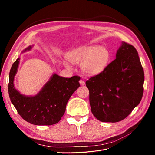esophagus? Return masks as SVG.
<instances>
[{"instance_id":"esophagus-1","label":"esophagus","mask_w":155,"mask_h":155,"mask_svg":"<svg viewBox=\"0 0 155 155\" xmlns=\"http://www.w3.org/2000/svg\"><path fill=\"white\" fill-rule=\"evenodd\" d=\"M79 83H80L81 85H85V81H83V80H79Z\"/></svg>"}]
</instances>
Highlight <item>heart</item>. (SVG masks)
Returning a JSON list of instances; mask_svg holds the SVG:
<instances>
[{"label": "heart", "mask_w": 155, "mask_h": 155, "mask_svg": "<svg viewBox=\"0 0 155 155\" xmlns=\"http://www.w3.org/2000/svg\"><path fill=\"white\" fill-rule=\"evenodd\" d=\"M67 59L74 64H81V69L84 74L95 76L107 67L109 53L107 50L99 46H82L70 51ZM63 63L67 68H72L67 60H63Z\"/></svg>", "instance_id": "obj_1"}]
</instances>
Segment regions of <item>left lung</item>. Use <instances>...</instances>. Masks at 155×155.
I'll list each match as a JSON object with an SVG mask.
<instances>
[{"label": "left lung", "instance_id": "8db88e82", "mask_svg": "<svg viewBox=\"0 0 155 155\" xmlns=\"http://www.w3.org/2000/svg\"><path fill=\"white\" fill-rule=\"evenodd\" d=\"M144 72L137 50L125 42L116 59L86 81L91 111L103 122L125 119L142 100Z\"/></svg>", "mask_w": 155, "mask_h": 155}]
</instances>
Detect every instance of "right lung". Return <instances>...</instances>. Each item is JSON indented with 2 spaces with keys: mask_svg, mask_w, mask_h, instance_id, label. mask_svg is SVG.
Listing matches in <instances>:
<instances>
[{
  "mask_svg": "<svg viewBox=\"0 0 155 155\" xmlns=\"http://www.w3.org/2000/svg\"><path fill=\"white\" fill-rule=\"evenodd\" d=\"M31 49L28 46L22 52ZM20 59L13 63L9 75L8 93L12 104L25 121L35 125H51L57 124L64 114L66 106L72 94L79 87L78 76L70 78L56 74L34 96L22 95L14 87Z\"/></svg>",
  "mask_w": 155,
  "mask_h": 155,
  "instance_id": "obj_1",
  "label": "right lung"
}]
</instances>
